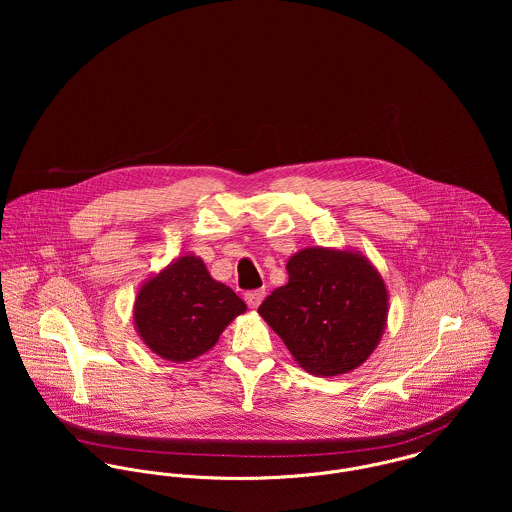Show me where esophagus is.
<instances>
[{"mask_svg": "<svg viewBox=\"0 0 512 512\" xmlns=\"http://www.w3.org/2000/svg\"><path fill=\"white\" fill-rule=\"evenodd\" d=\"M264 290H252V292L244 293V299H246V303H248V307H252V309H256L260 303H262V299H264Z\"/></svg>", "mask_w": 512, "mask_h": 512, "instance_id": "34e87169", "label": "esophagus"}]
</instances>
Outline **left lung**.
<instances>
[{
  "instance_id": "left-lung-1",
  "label": "left lung",
  "mask_w": 512,
  "mask_h": 512,
  "mask_svg": "<svg viewBox=\"0 0 512 512\" xmlns=\"http://www.w3.org/2000/svg\"><path fill=\"white\" fill-rule=\"evenodd\" d=\"M288 284L258 307L282 337L293 361L317 376L363 365L388 319V290L359 250L309 246L286 264Z\"/></svg>"
}]
</instances>
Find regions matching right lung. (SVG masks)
<instances>
[{
  "instance_id": "1",
  "label": "right lung",
  "mask_w": 512,
  "mask_h": 512,
  "mask_svg": "<svg viewBox=\"0 0 512 512\" xmlns=\"http://www.w3.org/2000/svg\"><path fill=\"white\" fill-rule=\"evenodd\" d=\"M246 303L217 282L195 254L175 258L147 278L134 301V325L147 349L171 363L211 351Z\"/></svg>"
}]
</instances>
